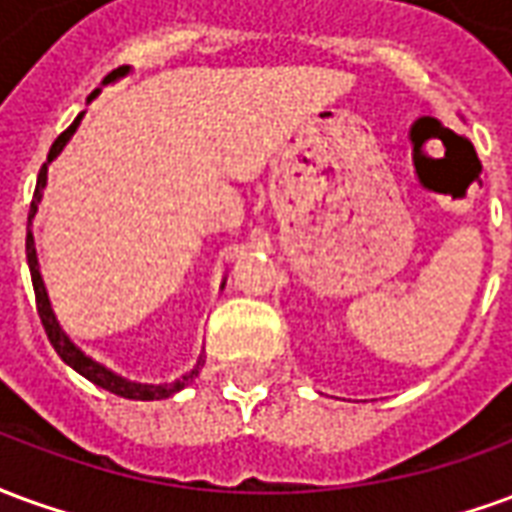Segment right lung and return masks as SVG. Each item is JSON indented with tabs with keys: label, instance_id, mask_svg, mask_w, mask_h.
<instances>
[{
	"label": "right lung",
	"instance_id": "1",
	"mask_svg": "<svg viewBox=\"0 0 512 512\" xmlns=\"http://www.w3.org/2000/svg\"><path fill=\"white\" fill-rule=\"evenodd\" d=\"M131 68H117L104 79V84L117 82L120 76H126ZM101 93V87L90 93L87 98V104H93L95 98ZM84 112L76 120H73L68 131H62L57 136V142L51 145L49 158H46V164L40 167L38 175V186H35V197H32V205H29V222H27V263H29V274H32V288H35V301H38V315L40 321H43V329L49 334L51 345H54V351L60 354V359L65 365H71L79 376H84L87 381H93L95 386H101V389H109V392H115L120 397H128V400H161V397H172L175 392H180L183 386H189L194 378L200 376V367H202V356L197 359V365L186 370L183 376L178 378H164V381H139V378L123 376V373H117L109 365H104L101 359H95L93 354H87L82 345L73 340L71 334L65 332L57 321V315L51 310V299H49V290H46V282H43V274H40V263H38V249H35V235L29 230V224L35 219V213H38V205L43 200V189H46V180H49V164L54 158L60 156L65 145L71 142V136L76 134V128L82 123ZM224 288V285H222Z\"/></svg>",
	"mask_w": 512,
	"mask_h": 512
}]
</instances>
